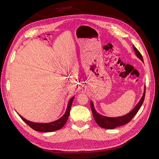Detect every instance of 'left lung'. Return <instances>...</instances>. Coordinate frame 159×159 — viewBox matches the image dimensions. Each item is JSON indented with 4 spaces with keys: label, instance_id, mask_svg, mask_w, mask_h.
Wrapping results in <instances>:
<instances>
[{
    "label": "left lung",
    "instance_id": "obj_1",
    "mask_svg": "<svg viewBox=\"0 0 159 159\" xmlns=\"http://www.w3.org/2000/svg\"><path fill=\"white\" fill-rule=\"evenodd\" d=\"M133 49L134 52H135L136 56L141 61H143V58L141 54L139 52V51L136 48L134 47V46H133ZM145 96V91H144V93L141 100L139 101V102L137 104L136 106L134 107V109L131 111H130L129 113L126 114L125 115H123V116L117 117H108L103 116V115H100L99 113H98L97 111H96L93 106V103L91 101L90 102L91 109V111H92L93 117L95 120L96 123H98V125L99 127L104 129H113L117 127L122 126V125H124L128 123L129 122L131 121V119L134 117V115L137 113L138 111L139 110V109H140L141 106L144 102Z\"/></svg>",
    "mask_w": 159,
    "mask_h": 159
}]
</instances>
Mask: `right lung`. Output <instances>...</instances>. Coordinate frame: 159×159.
Segmentation results:
<instances>
[{
    "instance_id": "right-lung-1",
    "label": "right lung",
    "mask_w": 159,
    "mask_h": 159,
    "mask_svg": "<svg viewBox=\"0 0 159 159\" xmlns=\"http://www.w3.org/2000/svg\"><path fill=\"white\" fill-rule=\"evenodd\" d=\"M74 99V97L71 98L69 101L68 107H67V109L63 116H62L60 119L51 123H34V122L28 121V120H26V119L22 117L20 115H19L18 113V114L28 126H30L32 129L35 130V131H40V132H52L54 131H57V130L60 129L61 128L63 127L65 123H66L67 120H68L70 112L71 104H72V102H73Z\"/></svg>"
}]
</instances>
